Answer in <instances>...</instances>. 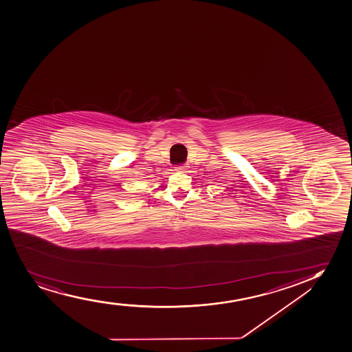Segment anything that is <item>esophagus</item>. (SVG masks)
Segmentation results:
<instances>
[{"label":"esophagus","instance_id":"esophagus-1","mask_svg":"<svg viewBox=\"0 0 352 352\" xmlns=\"http://www.w3.org/2000/svg\"><path fill=\"white\" fill-rule=\"evenodd\" d=\"M175 170H179V172H182V170H186V166H184V165H182V166H177L175 167Z\"/></svg>","mask_w":352,"mask_h":352}]
</instances>
